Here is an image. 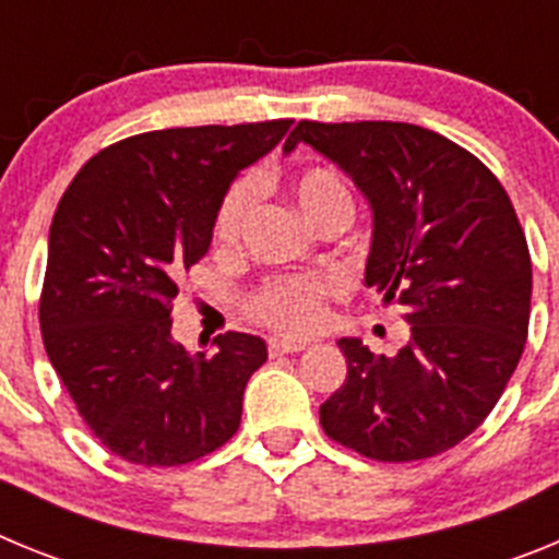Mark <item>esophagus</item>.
Wrapping results in <instances>:
<instances>
[{
    "instance_id": "34e87169",
    "label": "esophagus",
    "mask_w": 559,
    "mask_h": 559,
    "mask_svg": "<svg viewBox=\"0 0 559 559\" xmlns=\"http://www.w3.org/2000/svg\"><path fill=\"white\" fill-rule=\"evenodd\" d=\"M305 347H308L305 341H290V338H271V341H269V353H271V355L302 353Z\"/></svg>"
}]
</instances>
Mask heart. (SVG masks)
Returning a JSON list of instances; mask_svg holds the SVG:
<instances>
[{"instance_id": "b5f03b06", "label": "heart", "mask_w": 559, "mask_h": 559, "mask_svg": "<svg viewBox=\"0 0 559 559\" xmlns=\"http://www.w3.org/2000/svg\"><path fill=\"white\" fill-rule=\"evenodd\" d=\"M296 206L302 210L308 224L319 226L328 218H353V192L347 181L330 167H308L290 179ZM257 201V185L251 176L237 179L226 190L215 212V237L221 243H235L240 237L251 206ZM328 285L322 280L305 276H276L269 280L254 296V313L274 330L283 333H308L322 319V296Z\"/></svg>"}]
</instances>
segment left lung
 Instances as JSON below:
<instances>
[{
  "label": "left lung",
  "mask_w": 559,
  "mask_h": 559,
  "mask_svg": "<svg viewBox=\"0 0 559 559\" xmlns=\"http://www.w3.org/2000/svg\"><path fill=\"white\" fill-rule=\"evenodd\" d=\"M299 142L369 201L364 283L408 322L397 355L338 341L347 380L319 408L324 433L378 462L437 456L492 412L530 333L532 260L510 195L473 153L412 122L302 120L283 151Z\"/></svg>",
  "instance_id": "left-lung-1"
}]
</instances>
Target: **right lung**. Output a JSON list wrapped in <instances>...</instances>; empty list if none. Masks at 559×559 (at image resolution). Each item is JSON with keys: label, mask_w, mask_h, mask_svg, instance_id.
I'll return each mask as SVG.
<instances>
[{"label": "right lung", "mask_w": 559, "mask_h": 559, "mask_svg": "<svg viewBox=\"0 0 559 559\" xmlns=\"http://www.w3.org/2000/svg\"><path fill=\"white\" fill-rule=\"evenodd\" d=\"M290 126L136 133L92 156L63 192L38 305L44 349L83 423L126 462H195L240 426L265 341L226 333L192 355L173 338L170 310L235 176Z\"/></svg>", "instance_id": "obj_1"}]
</instances>
